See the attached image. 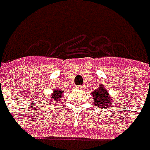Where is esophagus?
I'll return each instance as SVG.
<instances>
[{"mask_svg": "<svg viewBox=\"0 0 150 150\" xmlns=\"http://www.w3.org/2000/svg\"><path fill=\"white\" fill-rule=\"evenodd\" d=\"M77 88H79V89H82V88H83V86L79 85V86H77Z\"/></svg>", "mask_w": 150, "mask_h": 150, "instance_id": "34e87169", "label": "esophagus"}]
</instances>
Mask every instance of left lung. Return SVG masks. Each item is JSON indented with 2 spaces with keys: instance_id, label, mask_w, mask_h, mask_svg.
<instances>
[{
  "instance_id": "8db88e82",
  "label": "left lung",
  "mask_w": 150,
  "mask_h": 150,
  "mask_svg": "<svg viewBox=\"0 0 150 150\" xmlns=\"http://www.w3.org/2000/svg\"><path fill=\"white\" fill-rule=\"evenodd\" d=\"M92 95L94 105H98L101 109L110 107V104L113 101V98H110V96L108 94L107 89H105L103 85H100V87L94 90Z\"/></svg>"
}]
</instances>
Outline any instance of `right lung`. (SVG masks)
<instances>
[{"instance_id":"obj_1","label":"right lung","mask_w":150,"mask_h":150,"mask_svg":"<svg viewBox=\"0 0 150 150\" xmlns=\"http://www.w3.org/2000/svg\"><path fill=\"white\" fill-rule=\"evenodd\" d=\"M63 93V90H60L59 88L54 89L53 90V94H51L50 97L48 100V101H50V102H58V101L61 100V98L62 97Z\"/></svg>"}]
</instances>
